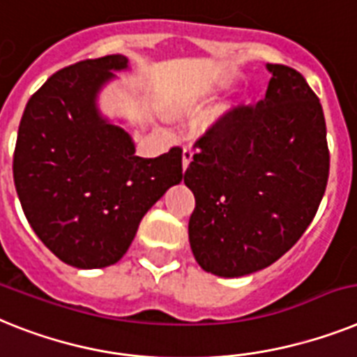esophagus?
<instances>
[{
	"label": "esophagus",
	"instance_id": "obj_1",
	"mask_svg": "<svg viewBox=\"0 0 357 357\" xmlns=\"http://www.w3.org/2000/svg\"><path fill=\"white\" fill-rule=\"evenodd\" d=\"M192 155H194L192 149H190V146H185L183 149V170L187 169L188 165H190V161H192Z\"/></svg>",
	"mask_w": 357,
	"mask_h": 357
}]
</instances>
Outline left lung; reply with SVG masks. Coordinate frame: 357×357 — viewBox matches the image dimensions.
Instances as JSON below:
<instances>
[{"mask_svg": "<svg viewBox=\"0 0 357 357\" xmlns=\"http://www.w3.org/2000/svg\"><path fill=\"white\" fill-rule=\"evenodd\" d=\"M265 100L238 105L194 142L183 181L196 197L190 248L203 271L252 274L298 243L317 212L331 169L321 103L285 65Z\"/></svg>", "mask_w": 357, "mask_h": 357, "instance_id": "1", "label": "left lung"}]
</instances>
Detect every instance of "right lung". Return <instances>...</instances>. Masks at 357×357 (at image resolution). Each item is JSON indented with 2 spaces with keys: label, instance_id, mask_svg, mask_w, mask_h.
<instances>
[{
  "label": "right lung",
  "instance_id": "1",
  "mask_svg": "<svg viewBox=\"0 0 357 357\" xmlns=\"http://www.w3.org/2000/svg\"><path fill=\"white\" fill-rule=\"evenodd\" d=\"M127 58L112 54L65 67L34 92L14 149V185L36 236L77 268H101L127 252L139 221L183 178L181 146L134 155L125 130L96 110V94Z\"/></svg>",
  "mask_w": 357,
  "mask_h": 357
}]
</instances>
